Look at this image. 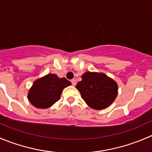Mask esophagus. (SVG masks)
Masks as SVG:
<instances>
[{"mask_svg":"<svg viewBox=\"0 0 152 152\" xmlns=\"http://www.w3.org/2000/svg\"><path fill=\"white\" fill-rule=\"evenodd\" d=\"M71 83H72V85L76 86V79H72V80H71Z\"/></svg>","mask_w":152,"mask_h":152,"instance_id":"esophagus-1","label":"esophagus"}]
</instances>
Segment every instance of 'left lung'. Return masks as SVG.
<instances>
[{
	"label": "left lung",
	"mask_w": 152,
	"mask_h": 152,
	"mask_svg": "<svg viewBox=\"0 0 152 152\" xmlns=\"http://www.w3.org/2000/svg\"><path fill=\"white\" fill-rule=\"evenodd\" d=\"M76 87L83 100L94 110H103L111 105L118 95V85L102 73L86 72Z\"/></svg>",
	"instance_id": "left-lung-1"
}]
</instances>
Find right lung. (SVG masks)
Masks as SVG:
<instances>
[{
  "instance_id": "right-lung-1",
  "label": "right lung",
  "mask_w": 152,
  "mask_h": 152,
  "mask_svg": "<svg viewBox=\"0 0 152 152\" xmlns=\"http://www.w3.org/2000/svg\"><path fill=\"white\" fill-rule=\"evenodd\" d=\"M71 85L65 77L48 73L34 82L28 93V99L32 105L39 109H47L60 99L64 88Z\"/></svg>"
}]
</instances>
